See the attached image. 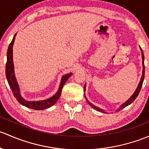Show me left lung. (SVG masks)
Wrapping results in <instances>:
<instances>
[{
    "label": "left lung",
    "mask_w": 149,
    "mask_h": 149,
    "mask_svg": "<svg viewBox=\"0 0 149 149\" xmlns=\"http://www.w3.org/2000/svg\"><path fill=\"white\" fill-rule=\"evenodd\" d=\"M140 49H141V55H142V65H143V72H142V76H141V81H140L139 85H138V87L136 88V91H135V92L133 93V95L131 96V97H130V98L128 99V100H127V101L125 102H124L123 104H121V106H120V107L118 108V109H116V112H119V111H120L121 109H123V108H125V107L128 106L129 104H130L131 103L133 102V101H134L136 99V97H138V95H139L140 91H141V87H142V85H143V80H144V76H145V65H144V55H143V52L142 49H141V47H140ZM86 84H85V85H84V92H85L86 91ZM84 97H85L86 98V100L87 103L88 104L90 105V106L92 108H94V109H96L97 111H99V112H103V113H107V112H105L104 110L102 109H101V108L95 106V105L93 104L92 103L90 102L89 101H88V100L86 99V97L85 96V94H84Z\"/></svg>",
    "instance_id": "1"
}]
</instances>
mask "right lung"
<instances>
[{
	"label": "right lung",
	"instance_id": "1",
	"mask_svg": "<svg viewBox=\"0 0 149 149\" xmlns=\"http://www.w3.org/2000/svg\"><path fill=\"white\" fill-rule=\"evenodd\" d=\"M16 34H15L11 42L10 43L9 46H8V51H7V62L6 65V76L8 85H9L10 89L13 92V96L21 104L28 108L36 109V110H42V109L50 107L58 100L61 94L63 87L65 82L67 81L68 79L72 75V73H68V74L62 76L58 91L52 97H49L47 100H40V101H28V100L24 99L21 94L19 85L18 84L17 80H16V76H15L14 65H13V46L15 38H16Z\"/></svg>",
	"mask_w": 149,
	"mask_h": 149
}]
</instances>
